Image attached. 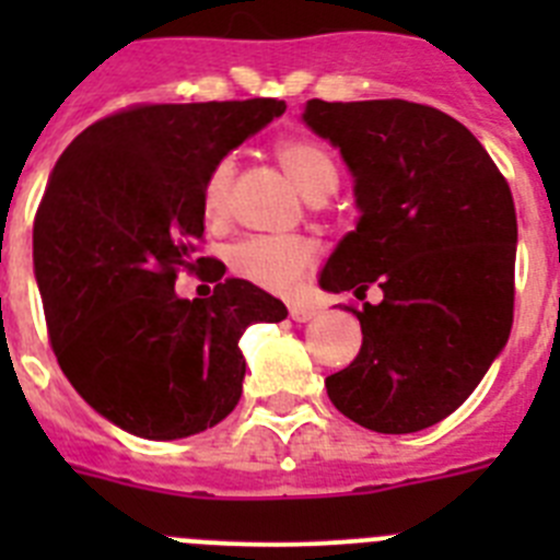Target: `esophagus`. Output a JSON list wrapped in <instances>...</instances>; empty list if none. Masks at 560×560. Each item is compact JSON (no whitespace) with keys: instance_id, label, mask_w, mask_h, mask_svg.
<instances>
[{"instance_id":"1","label":"esophagus","mask_w":560,"mask_h":560,"mask_svg":"<svg viewBox=\"0 0 560 560\" xmlns=\"http://www.w3.org/2000/svg\"><path fill=\"white\" fill-rule=\"evenodd\" d=\"M289 314H291V319H294V323H308V319H314L319 311H316L314 305H308V303H291Z\"/></svg>"}]
</instances>
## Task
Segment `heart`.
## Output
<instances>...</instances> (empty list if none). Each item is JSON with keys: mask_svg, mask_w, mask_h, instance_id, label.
I'll use <instances>...</instances> for the list:
<instances>
[{"mask_svg": "<svg viewBox=\"0 0 560 560\" xmlns=\"http://www.w3.org/2000/svg\"><path fill=\"white\" fill-rule=\"evenodd\" d=\"M277 160L285 167L296 190L308 201L328 199L336 190V162L319 142L311 140H285L277 145ZM235 176V162L226 156L212 167L201 190L207 219H221L230 205V187ZM316 246L305 237H271L257 235L244 237L241 244L230 249V269L241 280L277 294H289L296 283L314 269Z\"/></svg>", "mask_w": 560, "mask_h": 560, "instance_id": "heart-1", "label": "heart"}]
</instances>
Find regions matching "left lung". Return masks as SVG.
I'll use <instances>...</instances> for the list:
<instances>
[{
	"label": "left lung",
	"mask_w": 560,
	"mask_h": 560,
	"mask_svg": "<svg viewBox=\"0 0 560 560\" xmlns=\"http://www.w3.org/2000/svg\"><path fill=\"white\" fill-rule=\"evenodd\" d=\"M303 122L353 176L355 230L319 285L378 305L353 311L361 350L325 378L345 418L381 434L429 429L477 389L513 325L511 187L463 122L407 101H308Z\"/></svg>",
	"instance_id": "obj_1"
}]
</instances>
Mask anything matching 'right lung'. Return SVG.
I'll list each match as a JSON object with an SVG mask.
<instances>
[{
	"instance_id": "add662e5",
	"label": "right lung",
	"mask_w": 560,
	"mask_h": 560,
	"mask_svg": "<svg viewBox=\"0 0 560 560\" xmlns=\"http://www.w3.org/2000/svg\"><path fill=\"white\" fill-rule=\"evenodd\" d=\"M283 112L266 97L128 108L78 133L49 173L33 224L49 341L122 432L179 440L221 423L244 389V330L289 316L219 264L207 300L173 289L176 269H196L210 171Z\"/></svg>"
}]
</instances>
